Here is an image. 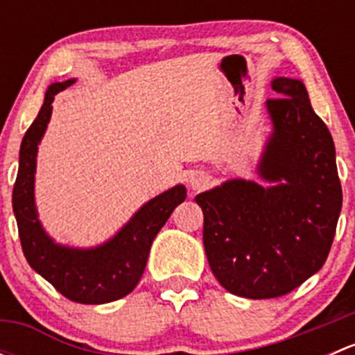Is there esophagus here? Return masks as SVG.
Masks as SVG:
<instances>
[{"label":"esophagus","mask_w":355,"mask_h":355,"mask_svg":"<svg viewBox=\"0 0 355 355\" xmlns=\"http://www.w3.org/2000/svg\"><path fill=\"white\" fill-rule=\"evenodd\" d=\"M189 187L192 189L194 192H199V191H204V189L209 185V177H207L204 171H194V173H191V177H189Z\"/></svg>","instance_id":"obj_1"}]
</instances>
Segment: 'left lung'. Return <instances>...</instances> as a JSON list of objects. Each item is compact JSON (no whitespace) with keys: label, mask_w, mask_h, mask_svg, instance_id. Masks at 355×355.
Masks as SVG:
<instances>
[{"label":"left lung","mask_w":355,"mask_h":355,"mask_svg":"<svg viewBox=\"0 0 355 355\" xmlns=\"http://www.w3.org/2000/svg\"><path fill=\"white\" fill-rule=\"evenodd\" d=\"M256 171L196 196L211 271L234 295L273 299L323 268L342 211L335 144L299 78L275 77Z\"/></svg>","instance_id":"left-lung-1"}]
</instances>
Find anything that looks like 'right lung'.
<instances>
[{
	"instance_id": "1",
	"label": "right lung",
	"mask_w": 355,
	"mask_h": 355,
	"mask_svg": "<svg viewBox=\"0 0 355 355\" xmlns=\"http://www.w3.org/2000/svg\"><path fill=\"white\" fill-rule=\"evenodd\" d=\"M77 78L48 87L39 114L20 146L19 173L13 187V213L19 225L24 256L35 273L62 295L78 304H106L128 295L141 280L157 232L175 207L187 198L178 184L142 204L130 220L108 241L94 247L58 244L42 227L35 206L37 151L53 113V101Z\"/></svg>"
}]
</instances>
